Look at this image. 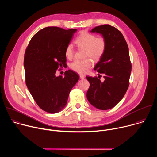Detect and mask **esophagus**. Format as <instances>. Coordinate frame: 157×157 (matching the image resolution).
<instances>
[{
  "instance_id": "obj_1",
  "label": "esophagus",
  "mask_w": 157,
  "mask_h": 157,
  "mask_svg": "<svg viewBox=\"0 0 157 157\" xmlns=\"http://www.w3.org/2000/svg\"><path fill=\"white\" fill-rule=\"evenodd\" d=\"M79 77H80V78H81V79H84V78H85V77H84V75H79Z\"/></svg>"
}]
</instances>
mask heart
I'll return each mask as SVG.
<instances>
[{
  "mask_svg": "<svg viewBox=\"0 0 157 157\" xmlns=\"http://www.w3.org/2000/svg\"><path fill=\"white\" fill-rule=\"evenodd\" d=\"M75 43L79 48L84 49V57L98 61L102 56L106 48V43L102 37L96 38L91 33L82 32L75 40ZM75 50L71 44H69L65 50L66 58H71ZM92 66V61L89 58L84 60H75L70 65L71 68L80 74H85Z\"/></svg>",
  "mask_w": 157,
  "mask_h": 157,
  "instance_id": "obj_1",
  "label": "heart"
}]
</instances>
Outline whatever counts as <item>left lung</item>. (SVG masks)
<instances>
[{
	"instance_id": "1",
	"label": "left lung",
	"mask_w": 157,
	"mask_h": 157,
	"mask_svg": "<svg viewBox=\"0 0 157 157\" xmlns=\"http://www.w3.org/2000/svg\"><path fill=\"white\" fill-rule=\"evenodd\" d=\"M90 32L101 34L106 43L104 53L94 67V70L104 74L105 80L86 76L90 84L86 96L94 107L107 110L122 100L128 87L132 69L128 48L121 32L114 27L102 25Z\"/></svg>"
}]
</instances>
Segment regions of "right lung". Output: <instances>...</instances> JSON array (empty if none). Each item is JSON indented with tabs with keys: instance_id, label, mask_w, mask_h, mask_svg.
Here are the masks:
<instances>
[{
	"instance_id": "right-lung-1",
	"label": "right lung",
	"mask_w": 157,
	"mask_h": 157,
	"mask_svg": "<svg viewBox=\"0 0 157 157\" xmlns=\"http://www.w3.org/2000/svg\"><path fill=\"white\" fill-rule=\"evenodd\" d=\"M76 32L45 27L32 38L27 48L24 63L26 84L38 105L48 113L63 110L79 79L70 70L65 71L64 78L55 75L59 66L66 65L65 50Z\"/></svg>"
}]
</instances>
